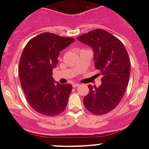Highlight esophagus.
<instances>
[{"label":"esophagus","instance_id":"obj_1","mask_svg":"<svg viewBox=\"0 0 149 149\" xmlns=\"http://www.w3.org/2000/svg\"><path fill=\"white\" fill-rule=\"evenodd\" d=\"M79 86H80L79 83H74V84H73V88H77V87H79Z\"/></svg>","mask_w":149,"mask_h":149}]
</instances>
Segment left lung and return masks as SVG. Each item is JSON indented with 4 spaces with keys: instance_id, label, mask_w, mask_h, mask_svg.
<instances>
[{
    "instance_id": "obj_1",
    "label": "left lung",
    "mask_w": 149,
    "mask_h": 149,
    "mask_svg": "<svg viewBox=\"0 0 149 149\" xmlns=\"http://www.w3.org/2000/svg\"><path fill=\"white\" fill-rule=\"evenodd\" d=\"M77 39L93 49L95 67L102 75L98 88L88 85L90 92L83 104L94 114L110 112L118 105L129 82L130 61L127 50L118 38L100 29Z\"/></svg>"
}]
</instances>
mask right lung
Listing matches in <instances>:
<instances>
[{
    "mask_svg": "<svg viewBox=\"0 0 149 149\" xmlns=\"http://www.w3.org/2000/svg\"><path fill=\"white\" fill-rule=\"evenodd\" d=\"M74 41L73 38L42 33L30 40L22 52L20 83L29 104L39 113L55 116L66 109L72 85L56 83L52 74L59 53Z\"/></svg>",
    "mask_w": 149,
    "mask_h": 149,
    "instance_id": "right-lung-1",
    "label": "right lung"
}]
</instances>
